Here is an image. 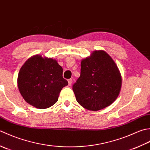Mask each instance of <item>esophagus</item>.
<instances>
[{
  "mask_svg": "<svg viewBox=\"0 0 150 150\" xmlns=\"http://www.w3.org/2000/svg\"><path fill=\"white\" fill-rule=\"evenodd\" d=\"M68 82H69V85H71L72 84V79H68Z\"/></svg>",
  "mask_w": 150,
  "mask_h": 150,
  "instance_id": "esophagus-1",
  "label": "esophagus"
}]
</instances>
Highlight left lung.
I'll return each mask as SVG.
<instances>
[{"instance_id": "1", "label": "left lung", "mask_w": 150, "mask_h": 150, "mask_svg": "<svg viewBox=\"0 0 150 150\" xmlns=\"http://www.w3.org/2000/svg\"><path fill=\"white\" fill-rule=\"evenodd\" d=\"M122 84L120 73L112 58L94 51L81 63L80 76L72 85L77 102L84 108L98 111L117 99Z\"/></svg>"}]
</instances>
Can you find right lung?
<instances>
[{
  "label": "right lung",
  "mask_w": 150,
  "mask_h": 150,
  "mask_svg": "<svg viewBox=\"0 0 150 150\" xmlns=\"http://www.w3.org/2000/svg\"><path fill=\"white\" fill-rule=\"evenodd\" d=\"M17 84L26 102L36 108L46 109L57 102L68 81L63 78V69L56 60L36 55L21 67Z\"/></svg>",
  "instance_id": "add662e5"
}]
</instances>
